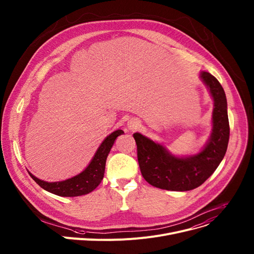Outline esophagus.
Returning a JSON list of instances; mask_svg holds the SVG:
<instances>
[{
    "instance_id": "obj_1",
    "label": "esophagus",
    "mask_w": 254,
    "mask_h": 254,
    "mask_svg": "<svg viewBox=\"0 0 254 254\" xmlns=\"http://www.w3.org/2000/svg\"><path fill=\"white\" fill-rule=\"evenodd\" d=\"M140 127V124L138 121L136 120H130L128 123H127V127L130 129V130H136L137 128H139Z\"/></svg>"
}]
</instances>
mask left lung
<instances>
[{
    "mask_svg": "<svg viewBox=\"0 0 254 254\" xmlns=\"http://www.w3.org/2000/svg\"><path fill=\"white\" fill-rule=\"evenodd\" d=\"M199 75L213 100V110L211 133L198 153L177 156L162 144L152 141L140 132L133 133L142 176L156 188L168 191L193 190L214 173L226 154L230 127L225 91L209 72L201 71Z\"/></svg>",
    "mask_w": 254,
    "mask_h": 254,
    "instance_id": "8db88e82",
    "label": "left lung"
}]
</instances>
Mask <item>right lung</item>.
Instances as JSON below:
<instances>
[{
  "label": "right lung",
  "instance_id": "1",
  "mask_svg": "<svg viewBox=\"0 0 254 254\" xmlns=\"http://www.w3.org/2000/svg\"><path fill=\"white\" fill-rule=\"evenodd\" d=\"M123 133L124 130L117 129L108 134L97 149L89 165L81 173L70 179L59 182H46L35 177L29 172L28 174L44 190L52 194L62 197H76L89 194L94 191L103 180L107 156L116 138Z\"/></svg>",
  "mask_w": 254,
  "mask_h": 254
}]
</instances>
